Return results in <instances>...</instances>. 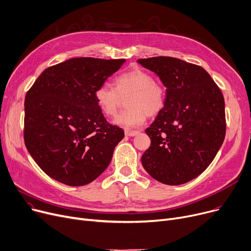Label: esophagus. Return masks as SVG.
<instances>
[{
  "label": "esophagus",
  "instance_id": "1",
  "mask_svg": "<svg viewBox=\"0 0 251 251\" xmlns=\"http://www.w3.org/2000/svg\"><path fill=\"white\" fill-rule=\"evenodd\" d=\"M125 134L127 137H135V136H137L139 134V131L138 130H131V129H126L125 130Z\"/></svg>",
  "mask_w": 251,
  "mask_h": 251
}]
</instances>
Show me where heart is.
<instances>
[{
    "mask_svg": "<svg viewBox=\"0 0 251 251\" xmlns=\"http://www.w3.org/2000/svg\"><path fill=\"white\" fill-rule=\"evenodd\" d=\"M126 99V110L117 115L113 123L126 128L144 124L146 116L157 115L164 108L166 91L161 84L154 82L151 74L136 68L125 72L114 79V88L103 84L94 91L99 110L107 116L116 114L123 97Z\"/></svg>",
    "mask_w": 251,
    "mask_h": 251,
    "instance_id": "1",
    "label": "heart"
}]
</instances>
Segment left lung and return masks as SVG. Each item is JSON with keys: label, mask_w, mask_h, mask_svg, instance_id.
<instances>
[{"label": "left lung", "mask_w": 251, "mask_h": 251, "mask_svg": "<svg viewBox=\"0 0 251 251\" xmlns=\"http://www.w3.org/2000/svg\"><path fill=\"white\" fill-rule=\"evenodd\" d=\"M166 87L164 108L146 128L151 146L142 164L161 183L179 185L211 164L226 134L222 92L200 66L171 56L137 61Z\"/></svg>", "instance_id": "1"}]
</instances>
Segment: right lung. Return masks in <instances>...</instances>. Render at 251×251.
Returning <instances> with one entry per match:
<instances>
[{
    "label": "right lung",
    "instance_id": "obj_1",
    "mask_svg": "<svg viewBox=\"0 0 251 251\" xmlns=\"http://www.w3.org/2000/svg\"><path fill=\"white\" fill-rule=\"evenodd\" d=\"M126 60L75 57L44 70L25 96L24 142L50 177L92 182L109 165L124 129L108 124L94 91Z\"/></svg>",
    "mask_w": 251,
    "mask_h": 251
}]
</instances>
